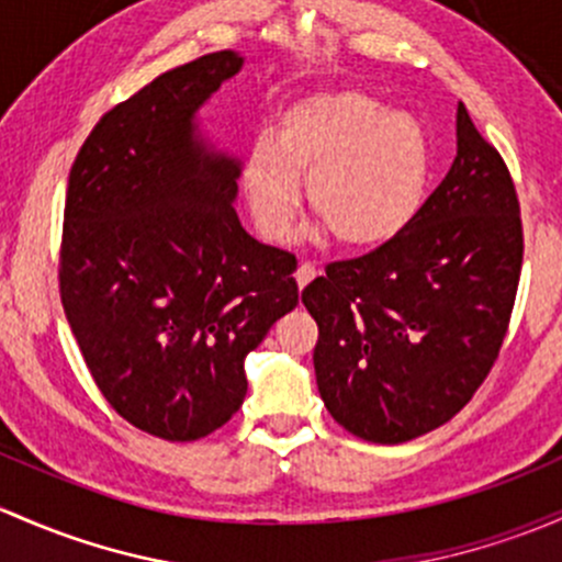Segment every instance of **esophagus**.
<instances>
[{"label":"esophagus","mask_w":562,"mask_h":562,"mask_svg":"<svg viewBox=\"0 0 562 562\" xmlns=\"http://www.w3.org/2000/svg\"><path fill=\"white\" fill-rule=\"evenodd\" d=\"M315 277H317L315 266H312V263H301L299 269H296V285L299 288H306L312 280H315Z\"/></svg>","instance_id":"1"}]
</instances>
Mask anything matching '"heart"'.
<instances>
[{"label": "heart", "instance_id": "heart-1", "mask_svg": "<svg viewBox=\"0 0 562 562\" xmlns=\"http://www.w3.org/2000/svg\"><path fill=\"white\" fill-rule=\"evenodd\" d=\"M301 177L312 210L350 247H380L415 223L430 182V147L415 115L352 88L317 91L280 117V137H258L241 172L266 239L291 232Z\"/></svg>", "mask_w": 562, "mask_h": 562}]
</instances>
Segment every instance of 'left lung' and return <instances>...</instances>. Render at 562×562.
Instances as JSON below:
<instances>
[{
	"mask_svg": "<svg viewBox=\"0 0 562 562\" xmlns=\"http://www.w3.org/2000/svg\"><path fill=\"white\" fill-rule=\"evenodd\" d=\"M458 153L404 234L330 263L301 293L321 336L315 376L336 423L401 445L452 420L495 363L522 269V223L504 158L463 102Z\"/></svg>",
	"mask_w": 562,
	"mask_h": 562,
	"instance_id": "8db88e82",
	"label": "left lung"
}]
</instances>
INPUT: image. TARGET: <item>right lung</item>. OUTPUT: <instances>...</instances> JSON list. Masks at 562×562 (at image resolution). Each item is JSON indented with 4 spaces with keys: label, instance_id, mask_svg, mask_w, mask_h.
<instances>
[{
    "label": "right lung",
    "instance_id": "1",
    "mask_svg": "<svg viewBox=\"0 0 562 562\" xmlns=\"http://www.w3.org/2000/svg\"><path fill=\"white\" fill-rule=\"evenodd\" d=\"M241 67L217 50L158 75L104 112L69 172L64 315L112 409L167 441L232 420L247 352L299 304L296 258L241 228V161L199 126Z\"/></svg>",
    "mask_w": 562,
    "mask_h": 562
}]
</instances>
